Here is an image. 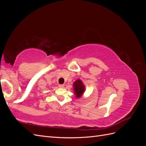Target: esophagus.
<instances>
[{
	"mask_svg": "<svg viewBox=\"0 0 146 146\" xmlns=\"http://www.w3.org/2000/svg\"><path fill=\"white\" fill-rule=\"evenodd\" d=\"M59 88H63V87H64V85H59Z\"/></svg>",
	"mask_w": 146,
	"mask_h": 146,
	"instance_id": "1",
	"label": "esophagus"
}]
</instances>
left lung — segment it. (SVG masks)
<instances>
[{
    "label": "left lung",
    "instance_id": "8db88e82",
    "mask_svg": "<svg viewBox=\"0 0 146 146\" xmlns=\"http://www.w3.org/2000/svg\"><path fill=\"white\" fill-rule=\"evenodd\" d=\"M73 87L76 97L77 99L80 98L85 91V87L83 84L82 81L80 79H78L74 83Z\"/></svg>",
    "mask_w": 146,
    "mask_h": 146
}]
</instances>
